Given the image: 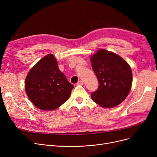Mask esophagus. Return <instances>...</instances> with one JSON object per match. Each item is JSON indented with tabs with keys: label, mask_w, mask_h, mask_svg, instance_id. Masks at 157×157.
Instances as JSON below:
<instances>
[{
	"label": "esophagus",
	"mask_w": 157,
	"mask_h": 157,
	"mask_svg": "<svg viewBox=\"0 0 157 157\" xmlns=\"http://www.w3.org/2000/svg\"><path fill=\"white\" fill-rule=\"evenodd\" d=\"M83 85V81H81V80H80L79 81H78L77 83V85Z\"/></svg>",
	"instance_id": "34e87169"
}]
</instances>
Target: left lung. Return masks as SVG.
<instances>
[{
  "instance_id": "obj_1",
  "label": "left lung",
  "mask_w": 157,
  "mask_h": 157,
  "mask_svg": "<svg viewBox=\"0 0 157 157\" xmlns=\"http://www.w3.org/2000/svg\"><path fill=\"white\" fill-rule=\"evenodd\" d=\"M98 87L91 94L92 100L102 108H113L125 99L131 89L132 73L121 57L99 49L91 58Z\"/></svg>"
}]
</instances>
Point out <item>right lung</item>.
Instances as JSON below:
<instances>
[{
    "instance_id": "add662e5",
    "label": "right lung",
    "mask_w": 157,
    "mask_h": 157,
    "mask_svg": "<svg viewBox=\"0 0 157 157\" xmlns=\"http://www.w3.org/2000/svg\"><path fill=\"white\" fill-rule=\"evenodd\" d=\"M57 63L53 55H48L31 69L25 79L27 95L40 109L59 108L67 101L74 88Z\"/></svg>"
}]
</instances>
